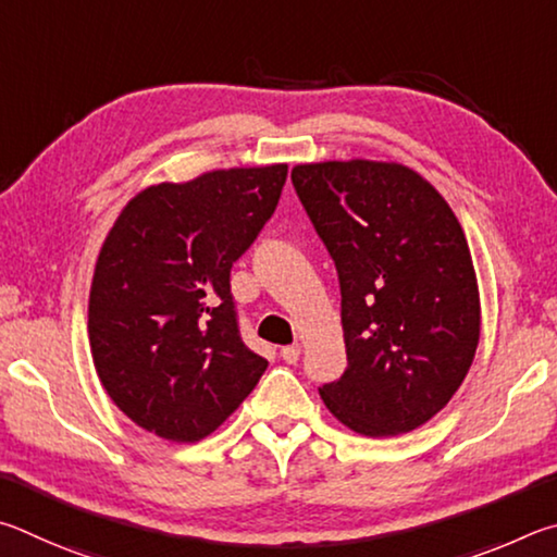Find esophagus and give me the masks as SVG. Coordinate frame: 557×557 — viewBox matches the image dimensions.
Instances as JSON below:
<instances>
[{"mask_svg":"<svg viewBox=\"0 0 557 557\" xmlns=\"http://www.w3.org/2000/svg\"><path fill=\"white\" fill-rule=\"evenodd\" d=\"M281 357H284V362H288V364H296L298 359H300V345L281 347Z\"/></svg>","mask_w":557,"mask_h":557,"instance_id":"1","label":"esophagus"}]
</instances>
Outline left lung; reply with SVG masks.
<instances>
[{
  "mask_svg": "<svg viewBox=\"0 0 557 557\" xmlns=\"http://www.w3.org/2000/svg\"><path fill=\"white\" fill-rule=\"evenodd\" d=\"M290 178L343 294L347 369L320 388L323 404L359 435L416 431L455 396L480 345L462 224L435 185L396 161L298 163Z\"/></svg>",
  "mask_w": 557,
  "mask_h": 557,
  "instance_id": "left-lung-1",
  "label": "left lung"
}]
</instances>
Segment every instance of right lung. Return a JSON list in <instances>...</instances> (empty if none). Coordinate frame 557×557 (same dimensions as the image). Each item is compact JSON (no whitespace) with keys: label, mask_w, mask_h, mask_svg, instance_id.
I'll return each instance as SVG.
<instances>
[{"label":"right lung","mask_w":557,"mask_h":557,"mask_svg":"<svg viewBox=\"0 0 557 557\" xmlns=\"http://www.w3.org/2000/svg\"><path fill=\"white\" fill-rule=\"evenodd\" d=\"M286 175V163H271L156 183L107 232L87 306L90 352L107 396L144 431L202 441L269 367L242 343L230 271Z\"/></svg>","instance_id":"obj_1"}]
</instances>
